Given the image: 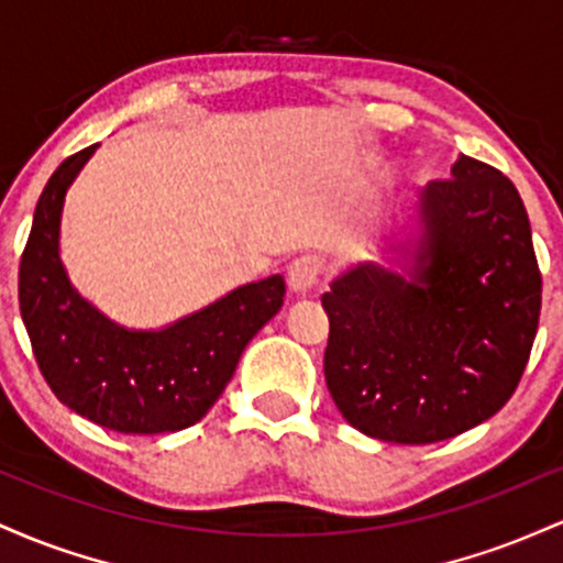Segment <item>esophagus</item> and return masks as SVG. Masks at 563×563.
Returning <instances> with one entry per match:
<instances>
[{"label": "esophagus", "mask_w": 563, "mask_h": 563, "mask_svg": "<svg viewBox=\"0 0 563 563\" xmlns=\"http://www.w3.org/2000/svg\"><path fill=\"white\" fill-rule=\"evenodd\" d=\"M322 275V260L320 256H299V260L290 262L288 267V286L294 294H307L309 288L318 283V277Z\"/></svg>", "instance_id": "34e87169"}]
</instances>
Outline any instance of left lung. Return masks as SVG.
Listing matches in <instances>:
<instances>
[{
    "mask_svg": "<svg viewBox=\"0 0 563 563\" xmlns=\"http://www.w3.org/2000/svg\"><path fill=\"white\" fill-rule=\"evenodd\" d=\"M384 264L357 262L322 294L325 384L365 437L431 444L493 418L519 386L542 277L519 190L457 156L450 179L412 192Z\"/></svg>",
    "mask_w": 563,
    "mask_h": 563,
    "instance_id": "1",
    "label": "left lung"
}]
</instances>
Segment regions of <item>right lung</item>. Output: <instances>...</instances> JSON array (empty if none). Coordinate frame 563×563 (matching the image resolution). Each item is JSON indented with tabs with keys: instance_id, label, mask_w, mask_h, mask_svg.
Here are the masks:
<instances>
[{
	"instance_id": "right-lung-1",
	"label": "right lung",
	"mask_w": 563,
	"mask_h": 563,
	"mask_svg": "<svg viewBox=\"0 0 563 563\" xmlns=\"http://www.w3.org/2000/svg\"><path fill=\"white\" fill-rule=\"evenodd\" d=\"M97 145L57 166L38 196L21 260V318L44 380L63 405L121 434H166L198 423L230 384L245 344L280 312V275L245 283L164 328L137 331L76 290L60 260L68 187Z\"/></svg>"
}]
</instances>
